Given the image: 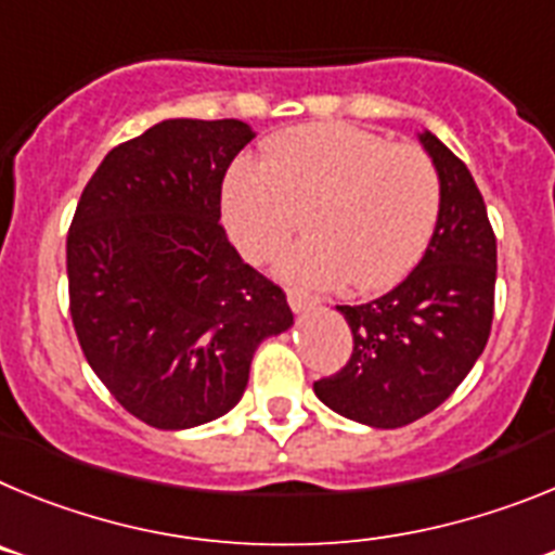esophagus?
<instances>
[{"label": "esophagus", "mask_w": 555, "mask_h": 555, "mask_svg": "<svg viewBox=\"0 0 555 555\" xmlns=\"http://www.w3.org/2000/svg\"><path fill=\"white\" fill-rule=\"evenodd\" d=\"M288 306H292L294 313H302L320 306V300L311 297L308 292H302V288H288Z\"/></svg>", "instance_id": "esophagus-1"}]
</instances>
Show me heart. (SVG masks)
<instances>
[{
    "instance_id": "obj_1",
    "label": "heart",
    "mask_w": 555,
    "mask_h": 555,
    "mask_svg": "<svg viewBox=\"0 0 555 555\" xmlns=\"http://www.w3.org/2000/svg\"><path fill=\"white\" fill-rule=\"evenodd\" d=\"M222 214L253 263L269 261L306 217L311 235L281 255V274L384 292L423 261L442 214V175L414 144L336 121L302 125L274 135L263 164L230 169Z\"/></svg>"
}]
</instances>
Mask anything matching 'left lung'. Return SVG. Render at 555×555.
Returning <instances> with one entry per match:
<instances>
[{
	"label": "left lung",
	"instance_id": "1",
	"mask_svg": "<svg viewBox=\"0 0 555 555\" xmlns=\"http://www.w3.org/2000/svg\"><path fill=\"white\" fill-rule=\"evenodd\" d=\"M442 175V214L423 261L364 306H336L352 333L347 364L313 384L322 403L372 428H403L448 400L489 341L498 238L464 160L420 135Z\"/></svg>",
	"mask_w": 555,
	"mask_h": 555
}]
</instances>
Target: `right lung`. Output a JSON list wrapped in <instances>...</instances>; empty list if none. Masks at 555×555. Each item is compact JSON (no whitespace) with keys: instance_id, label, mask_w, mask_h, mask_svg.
Masks as SVG:
<instances>
[{"instance_id":"1","label":"right lung","mask_w":555,"mask_h":555,"mask_svg":"<svg viewBox=\"0 0 555 555\" xmlns=\"http://www.w3.org/2000/svg\"><path fill=\"white\" fill-rule=\"evenodd\" d=\"M253 141L238 119H166L113 146L66 235L68 311L82 356L121 409L160 430L228 414L286 292L242 261L222 180Z\"/></svg>"}]
</instances>
